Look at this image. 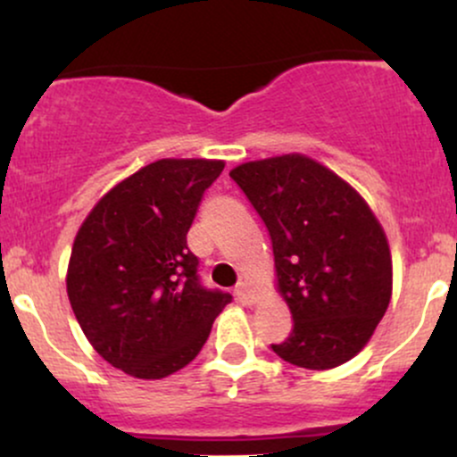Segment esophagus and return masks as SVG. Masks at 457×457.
I'll use <instances>...</instances> for the list:
<instances>
[{"instance_id":"obj_1","label":"esophagus","mask_w":457,"mask_h":457,"mask_svg":"<svg viewBox=\"0 0 457 457\" xmlns=\"http://www.w3.org/2000/svg\"><path fill=\"white\" fill-rule=\"evenodd\" d=\"M234 296H236V301L245 303V305H249V303H253V298H255L253 290H251V287H249V283H246V281H240L238 286H236V290H234Z\"/></svg>"}]
</instances>
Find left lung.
<instances>
[{
    "label": "left lung",
    "mask_w": 457,
    "mask_h": 457,
    "mask_svg": "<svg viewBox=\"0 0 457 457\" xmlns=\"http://www.w3.org/2000/svg\"><path fill=\"white\" fill-rule=\"evenodd\" d=\"M269 229L277 281L292 313L272 353L305 370H330L370 342L391 301V251L353 187L303 154L229 171Z\"/></svg>",
    "instance_id": "obj_1"
}]
</instances>
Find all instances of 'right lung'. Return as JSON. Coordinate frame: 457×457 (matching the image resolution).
I'll return each mask as SVG.
<instances>
[{"label": "right lung", "mask_w": 457, "mask_h": 457, "mask_svg": "<svg viewBox=\"0 0 457 457\" xmlns=\"http://www.w3.org/2000/svg\"><path fill=\"white\" fill-rule=\"evenodd\" d=\"M223 161L162 159L120 182L79 229L66 290L87 342L109 365L156 380L191 363L232 301L199 279L187 245Z\"/></svg>", "instance_id": "obj_1"}]
</instances>
